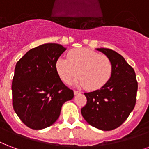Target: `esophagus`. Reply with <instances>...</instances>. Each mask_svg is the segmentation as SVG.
<instances>
[{"instance_id":"obj_1","label":"esophagus","mask_w":149,"mask_h":149,"mask_svg":"<svg viewBox=\"0 0 149 149\" xmlns=\"http://www.w3.org/2000/svg\"><path fill=\"white\" fill-rule=\"evenodd\" d=\"M81 92V91H78V90H74V95H78V94H80Z\"/></svg>"}]
</instances>
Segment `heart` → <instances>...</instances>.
<instances>
[{"mask_svg": "<svg viewBox=\"0 0 149 149\" xmlns=\"http://www.w3.org/2000/svg\"><path fill=\"white\" fill-rule=\"evenodd\" d=\"M68 58H59L56 63L58 74L66 84H70L79 74L77 86L96 90L110 79L112 63L105 55L89 49H74L68 52Z\"/></svg>", "mask_w": 149, "mask_h": 149, "instance_id": "1", "label": "heart"}]
</instances>
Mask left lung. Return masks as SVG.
Instances as JSON below:
<instances>
[{
    "instance_id": "1",
    "label": "left lung",
    "mask_w": 149,
    "mask_h": 149,
    "mask_svg": "<svg viewBox=\"0 0 149 149\" xmlns=\"http://www.w3.org/2000/svg\"><path fill=\"white\" fill-rule=\"evenodd\" d=\"M96 49L110 59L112 73L100 89L84 93L87 103L81 113L89 125L108 131L121 126L134 110L137 81L134 70L121 55L110 49Z\"/></svg>"
}]
</instances>
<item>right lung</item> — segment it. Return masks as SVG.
<instances>
[{"mask_svg":"<svg viewBox=\"0 0 149 149\" xmlns=\"http://www.w3.org/2000/svg\"><path fill=\"white\" fill-rule=\"evenodd\" d=\"M66 48L47 43L29 50L16 63L12 105L21 121L33 130L49 127L59 118L74 92L63 83L56 63Z\"/></svg>","mask_w":149,"mask_h":149,"instance_id":"right-lung-1","label":"right lung"}]
</instances>
